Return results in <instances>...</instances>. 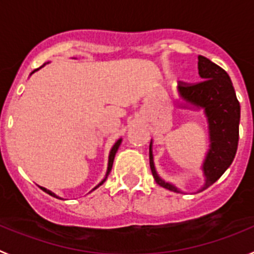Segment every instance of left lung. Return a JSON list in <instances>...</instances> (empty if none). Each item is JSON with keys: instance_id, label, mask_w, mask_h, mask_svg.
I'll return each instance as SVG.
<instances>
[{"instance_id": "left-lung-1", "label": "left lung", "mask_w": 254, "mask_h": 254, "mask_svg": "<svg viewBox=\"0 0 254 254\" xmlns=\"http://www.w3.org/2000/svg\"><path fill=\"white\" fill-rule=\"evenodd\" d=\"M198 75L202 81L192 85L179 84L178 94L185 102L179 107L202 109L207 118L210 149L202 164L205 185L198 190L201 192L214 185L234 160L239 140L241 105L225 69L208 58L198 56ZM149 155L155 182L173 192H182L178 187L160 178L155 169L152 141L150 142Z\"/></svg>"}]
</instances>
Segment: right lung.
<instances>
[{
    "mask_svg": "<svg viewBox=\"0 0 254 254\" xmlns=\"http://www.w3.org/2000/svg\"><path fill=\"white\" fill-rule=\"evenodd\" d=\"M46 66V64H43V66H40L39 68H42V67H44ZM39 68H37V69H34V71H33V72L31 73H34L35 71H38V69ZM30 73V75H31ZM121 142H122V138H120V140L117 141L116 143H114L113 145V147H112V150H111V152H109V159H108V168H107V173H105V177H104V179H103L102 182H100L99 185L98 186H95V187L93 188V190H96V188L99 187V186H102L103 183H104L105 181H107V178H108V176H109V173H111V170H112V167H113V161H114V156H116V152L118 151V147H120V145H121ZM40 187V186H39ZM40 190H43L44 192H46V193H48V194H51V196H53V197H56V198H60V199H62L61 198V197H58L57 194L56 193H53V192H52V190H47V188H44V187H40Z\"/></svg>",
    "mask_w": 254,
    "mask_h": 254,
    "instance_id": "1",
    "label": "right lung"
}]
</instances>
